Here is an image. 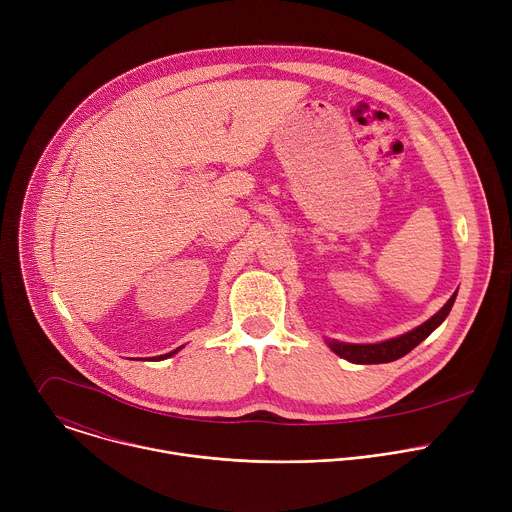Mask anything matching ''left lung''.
<instances>
[{"label":"left lung","instance_id":"1","mask_svg":"<svg viewBox=\"0 0 512 512\" xmlns=\"http://www.w3.org/2000/svg\"><path fill=\"white\" fill-rule=\"evenodd\" d=\"M454 300H456V294L448 300V304L437 312L435 316H431L427 322H423L421 326H417L415 330L399 336V338H391L387 342H379V344H346V342H330L328 340V346L342 358L350 360V362H356V364H379V362H393L401 356H405L407 352H411L419 342H423L437 326H440L452 306H454Z\"/></svg>","mask_w":512,"mask_h":512}]
</instances>
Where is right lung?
Here are the masks:
<instances>
[{
    "label": "right lung",
    "instance_id": "obj_1",
    "mask_svg": "<svg viewBox=\"0 0 512 512\" xmlns=\"http://www.w3.org/2000/svg\"><path fill=\"white\" fill-rule=\"evenodd\" d=\"M178 350H180V348H176V350H174V352H168V354H164V356H158V358H168V356H172V354H176V352H178ZM158 358H156V360H158Z\"/></svg>",
    "mask_w": 512,
    "mask_h": 512
}]
</instances>
